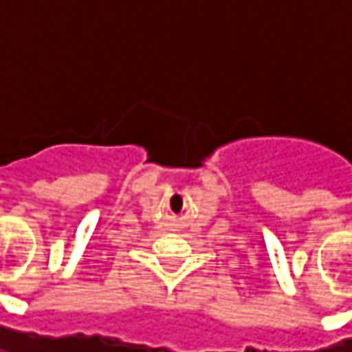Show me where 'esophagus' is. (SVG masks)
Wrapping results in <instances>:
<instances>
[{"instance_id": "1", "label": "esophagus", "mask_w": 352, "mask_h": 352, "mask_svg": "<svg viewBox=\"0 0 352 352\" xmlns=\"http://www.w3.org/2000/svg\"><path fill=\"white\" fill-rule=\"evenodd\" d=\"M173 226H177V224H173Z\"/></svg>"}]
</instances>
